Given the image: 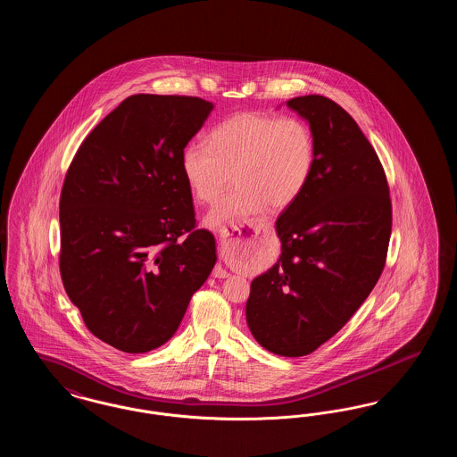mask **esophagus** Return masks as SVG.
<instances>
[{"instance_id": "34e87169", "label": "esophagus", "mask_w": 457, "mask_h": 457, "mask_svg": "<svg viewBox=\"0 0 457 457\" xmlns=\"http://www.w3.org/2000/svg\"><path fill=\"white\" fill-rule=\"evenodd\" d=\"M250 228H253V226H250ZM233 231H238V233H241L238 228H235ZM233 231H231V233H229V231H222V233H220V241H226V239L231 238V237H233ZM214 276H216V278H228V276H229V272L219 265L218 269L214 270Z\"/></svg>"}]
</instances>
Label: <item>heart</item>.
<instances>
[{
	"mask_svg": "<svg viewBox=\"0 0 457 457\" xmlns=\"http://www.w3.org/2000/svg\"><path fill=\"white\" fill-rule=\"evenodd\" d=\"M315 166L313 131L298 118L239 112L209 135V145L192 142L181 154V171L202 204L218 200L229 173L235 190L205 216L219 229L284 209L303 194Z\"/></svg>",
	"mask_w": 457,
	"mask_h": 457,
	"instance_id": "b5f03b06",
	"label": "heart"
}]
</instances>
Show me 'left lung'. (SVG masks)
<instances>
[{
  "label": "left lung",
  "mask_w": 457,
  "mask_h": 457,
  "mask_svg": "<svg viewBox=\"0 0 457 457\" xmlns=\"http://www.w3.org/2000/svg\"><path fill=\"white\" fill-rule=\"evenodd\" d=\"M286 106L313 131L315 166L276 220L281 255L252 281L246 324L262 348L296 358L369 298L386 265L392 207L382 164L345 109L317 94Z\"/></svg>",
  "instance_id": "1"
}]
</instances>
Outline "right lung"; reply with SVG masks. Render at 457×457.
Here are the masks:
<instances>
[{
	"label": "right lung",
	"instance_id": "add662e5",
	"mask_svg": "<svg viewBox=\"0 0 457 457\" xmlns=\"http://www.w3.org/2000/svg\"><path fill=\"white\" fill-rule=\"evenodd\" d=\"M214 104L135 94L88 133L60 198V270L88 330L125 353L173 337L212 272L216 238L195 229L181 154Z\"/></svg>",
	"mask_w": 457,
	"mask_h": 457
}]
</instances>
